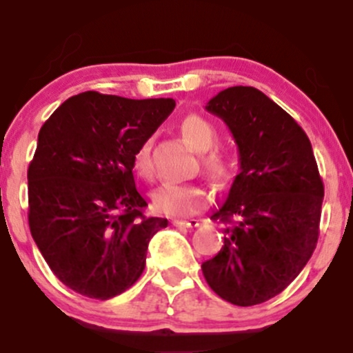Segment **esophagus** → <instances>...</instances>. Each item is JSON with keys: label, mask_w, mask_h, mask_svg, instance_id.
I'll list each match as a JSON object with an SVG mask.
<instances>
[{"label": "esophagus", "mask_w": 353, "mask_h": 353, "mask_svg": "<svg viewBox=\"0 0 353 353\" xmlns=\"http://www.w3.org/2000/svg\"><path fill=\"white\" fill-rule=\"evenodd\" d=\"M174 225H179V228H197L199 221L197 219H174Z\"/></svg>", "instance_id": "34e87169"}]
</instances>
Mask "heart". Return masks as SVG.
<instances>
[{
  "label": "heart",
  "instance_id": "1",
  "mask_svg": "<svg viewBox=\"0 0 353 353\" xmlns=\"http://www.w3.org/2000/svg\"><path fill=\"white\" fill-rule=\"evenodd\" d=\"M181 134L196 151L208 152L202 156V165L212 176L222 177L229 172L230 161L228 154L209 151L219 139L217 129L210 121L199 114H189L181 121ZM132 168L141 177H149L152 172L151 144L144 141L132 156ZM210 194L202 184H164L154 192V205L169 216H190L199 212L209 204Z\"/></svg>",
  "mask_w": 353,
  "mask_h": 353
}]
</instances>
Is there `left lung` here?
I'll return each mask as SVG.
<instances>
[{"instance_id": "8db88e82", "label": "left lung", "mask_w": 353, "mask_h": 353, "mask_svg": "<svg viewBox=\"0 0 353 353\" xmlns=\"http://www.w3.org/2000/svg\"><path fill=\"white\" fill-rule=\"evenodd\" d=\"M205 109L229 125L241 172L210 216L229 225L224 245L202 264V274L224 301L257 305L281 294L309 262L323 182L303 129L262 91L228 88Z\"/></svg>"}]
</instances>
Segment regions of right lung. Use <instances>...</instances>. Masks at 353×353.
Segmentation results:
<instances>
[{
	"mask_svg": "<svg viewBox=\"0 0 353 353\" xmlns=\"http://www.w3.org/2000/svg\"><path fill=\"white\" fill-rule=\"evenodd\" d=\"M176 101L81 92L43 124L28 168V221L52 274L108 301L143 274L148 245L168 219L145 217L132 156Z\"/></svg>",
	"mask_w": 353,
	"mask_h": 353,
	"instance_id": "obj_1",
	"label": "right lung"
}]
</instances>
